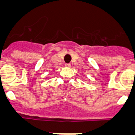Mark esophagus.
I'll list each match as a JSON object with an SVG mask.
<instances>
[{
    "instance_id": "34e87169",
    "label": "esophagus",
    "mask_w": 135,
    "mask_h": 135,
    "mask_svg": "<svg viewBox=\"0 0 135 135\" xmlns=\"http://www.w3.org/2000/svg\"><path fill=\"white\" fill-rule=\"evenodd\" d=\"M65 66H66V67H70L71 64H65Z\"/></svg>"
}]
</instances>
